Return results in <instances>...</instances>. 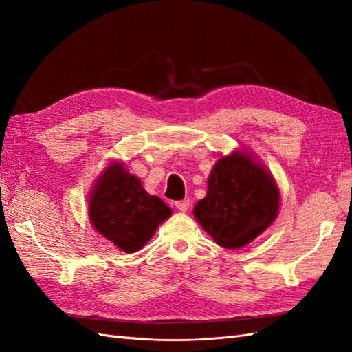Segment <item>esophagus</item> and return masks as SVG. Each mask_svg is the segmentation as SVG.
<instances>
[{"mask_svg": "<svg viewBox=\"0 0 352 352\" xmlns=\"http://www.w3.org/2000/svg\"><path fill=\"white\" fill-rule=\"evenodd\" d=\"M189 206H190V203H189V199L177 201V203H175V207H177V208H178V210H180V212H188V210H189Z\"/></svg>", "mask_w": 352, "mask_h": 352, "instance_id": "34e87169", "label": "esophagus"}]
</instances>
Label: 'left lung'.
Listing matches in <instances>:
<instances>
[{
	"label": "left lung",
	"mask_w": 352,
	"mask_h": 352,
	"mask_svg": "<svg viewBox=\"0 0 352 352\" xmlns=\"http://www.w3.org/2000/svg\"><path fill=\"white\" fill-rule=\"evenodd\" d=\"M280 189L263 163L250 151L222 155L207 180V195L193 216L222 248L251 243L272 226L280 212Z\"/></svg>",
	"instance_id": "obj_1"
}]
</instances>
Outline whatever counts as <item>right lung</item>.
<instances>
[{
  "instance_id": "1",
  "label": "right lung",
  "mask_w": 352,
  "mask_h": 352,
  "mask_svg": "<svg viewBox=\"0 0 352 352\" xmlns=\"http://www.w3.org/2000/svg\"><path fill=\"white\" fill-rule=\"evenodd\" d=\"M87 198L92 227L126 254L144 248L172 214L170 207L159 197L149 195L139 178L118 160L101 172Z\"/></svg>"
}]
</instances>
